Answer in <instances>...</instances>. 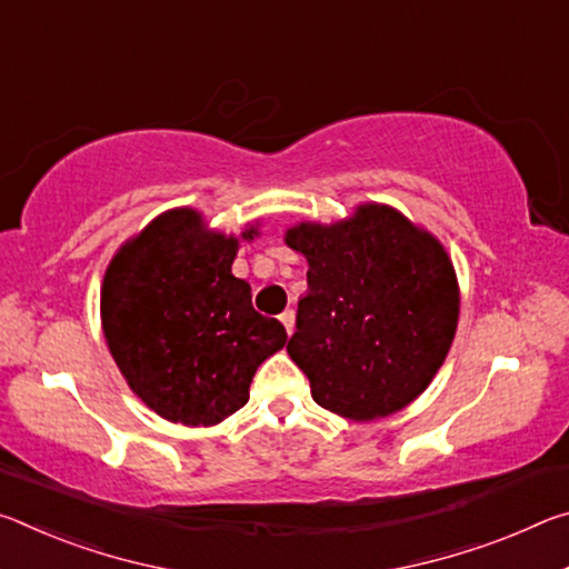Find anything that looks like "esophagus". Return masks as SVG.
<instances>
[{"instance_id": "1", "label": "esophagus", "mask_w": 569, "mask_h": 569, "mask_svg": "<svg viewBox=\"0 0 569 569\" xmlns=\"http://www.w3.org/2000/svg\"><path fill=\"white\" fill-rule=\"evenodd\" d=\"M281 323L286 326L288 336H291V333H293V326H296V313L291 311V308H286V311L281 313Z\"/></svg>"}]
</instances>
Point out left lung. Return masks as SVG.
<instances>
[{"mask_svg": "<svg viewBox=\"0 0 569 569\" xmlns=\"http://www.w3.org/2000/svg\"><path fill=\"white\" fill-rule=\"evenodd\" d=\"M286 246L308 261L288 353L319 407L353 421L399 411L445 363L459 286L445 246L399 210L366 203L339 223H301Z\"/></svg>", "mask_w": 569, "mask_h": 569, "instance_id": "left-lung-1", "label": "left lung"}]
</instances>
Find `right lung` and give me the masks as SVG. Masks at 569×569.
I'll use <instances>...</instances> for the list:
<instances>
[{
	"label": "right lung",
	"mask_w": 569,
	"mask_h": 569,
	"mask_svg": "<svg viewBox=\"0 0 569 569\" xmlns=\"http://www.w3.org/2000/svg\"><path fill=\"white\" fill-rule=\"evenodd\" d=\"M256 226L240 238L253 240ZM238 238L176 208L124 243L104 271L100 313L128 387L186 427H213L248 401L253 373L286 346L281 321L250 303L230 273Z\"/></svg>",
	"instance_id": "add662e5"
}]
</instances>
